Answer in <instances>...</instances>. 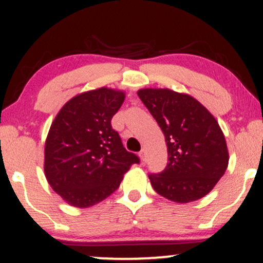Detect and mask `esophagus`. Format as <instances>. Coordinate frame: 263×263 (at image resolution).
<instances>
[{
    "label": "esophagus",
    "instance_id": "obj_1",
    "mask_svg": "<svg viewBox=\"0 0 263 263\" xmlns=\"http://www.w3.org/2000/svg\"><path fill=\"white\" fill-rule=\"evenodd\" d=\"M140 158H141V159H142V161H146V151L145 149H141V151H140Z\"/></svg>",
    "mask_w": 263,
    "mask_h": 263
}]
</instances>
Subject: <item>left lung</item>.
I'll return each instance as SVG.
<instances>
[{
    "label": "left lung",
    "instance_id": "1",
    "mask_svg": "<svg viewBox=\"0 0 263 263\" xmlns=\"http://www.w3.org/2000/svg\"><path fill=\"white\" fill-rule=\"evenodd\" d=\"M165 135L167 165L149 174L153 189L165 199L186 203L207 195L225 174V136L210 111L196 99L167 88L138 92Z\"/></svg>",
    "mask_w": 263,
    "mask_h": 263
}]
</instances>
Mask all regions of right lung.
<instances>
[{
    "label": "right lung",
    "instance_id": "obj_1",
    "mask_svg": "<svg viewBox=\"0 0 263 263\" xmlns=\"http://www.w3.org/2000/svg\"><path fill=\"white\" fill-rule=\"evenodd\" d=\"M123 100L124 92L106 87L81 93L64 104L50 127L45 177L71 206L86 208L105 200L129 167L140 163L111 127Z\"/></svg>",
    "mask_w": 263,
    "mask_h": 263
}]
</instances>
